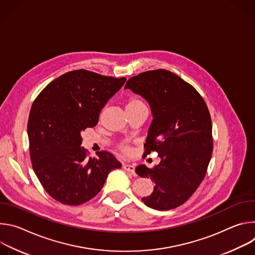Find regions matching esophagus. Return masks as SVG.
I'll return each mask as SVG.
<instances>
[{"label":"esophagus","mask_w":255,"mask_h":255,"mask_svg":"<svg viewBox=\"0 0 255 255\" xmlns=\"http://www.w3.org/2000/svg\"><path fill=\"white\" fill-rule=\"evenodd\" d=\"M123 169L126 170V171H128V172H130V173H132L133 175L136 174V172H135V166H134L133 164H127V163H125V164H123Z\"/></svg>","instance_id":"obj_1"}]
</instances>
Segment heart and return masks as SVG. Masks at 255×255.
Returning a JSON list of instances; mask_svg holds the SVG:
<instances>
[{"label": "heart", "mask_w": 255, "mask_h": 255, "mask_svg": "<svg viewBox=\"0 0 255 255\" xmlns=\"http://www.w3.org/2000/svg\"><path fill=\"white\" fill-rule=\"evenodd\" d=\"M140 106H145L139 99H137V98H131L130 100H129V102H128V104H127V107L126 108H132V107H140ZM122 150H123V152L124 153H126V154H128V153H130V148L128 147V146H122Z\"/></svg>", "instance_id": "1"}]
</instances>
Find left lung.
<instances>
[{
	"label": "left lung",
	"mask_w": 255,
	"mask_h": 255,
	"mask_svg": "<svg viewBox=\"0 0 255 255\" xmlns=\"http://www.w3.org/2000/svg\"><path fill=\"white\" fill-rule=\"evenodd\" d=\"M125 90L148 103L153 119L145 155L156 151L161 159L154 168L139 164L135 169L155 184L142 201L160 211L183 205L202 183L212 156V121L205 101L194 87L165 69L129 79Z\"/></svg>",
	"instance_id": "left-lung-1"
}]
</instances>
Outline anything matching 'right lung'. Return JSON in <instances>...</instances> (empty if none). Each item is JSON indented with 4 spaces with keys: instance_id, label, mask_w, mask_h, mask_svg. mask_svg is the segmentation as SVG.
<instances>
[{
    "instance_id": "obj_1",
    "label": "right lung",
    "mask_w": 255,
    "mask_h": 255,
    "mask_svg": "<svg viewBox=\"0 0 255 255\" xmlns=\"http://www.w3.org/2000/svg\"><path fill=\"white\" fill-rule=\"evenodd\" d=\"M126 79L79 69L66 72L34 101L28 119L32 166L44 190L69 206L82 205L103 188L109 172L122 164L108 152L87 158L82 132L99 122L101 110Z\"/></svg>"
}]
</instances>
